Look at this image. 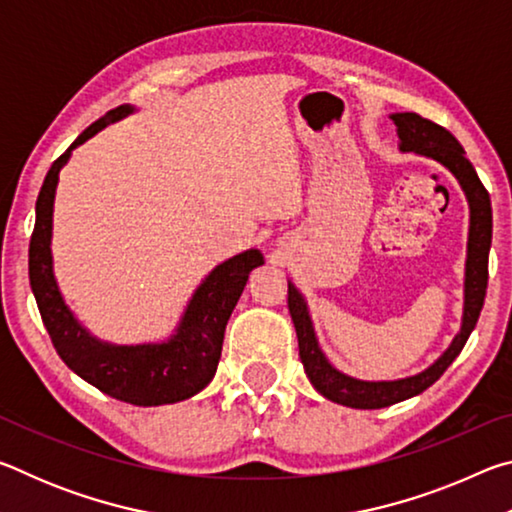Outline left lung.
I'll return each mask as SVG.
<instances>
[{
  "label": "left lung",
  "instance_id": "obj_1",
  "mask_svg": "<svg viewBox=\"0 0 512 512\" xmlns=\"http://www.w3.org/2000/svg\"><path fill=\"white\" fill-rule=\"evenodd\" d=\"M400 135V149L424 155L443 164L454 173L458 185L470 203V237H467V262H465V307L461 332L454 336L449 348L440 354L436 363L413 377L395 381H363L343 375L327 361L323 350L318 348V339L311 325V316L302 293L289 282V314L298 334L300 361L316 391L336 404L352 406V409H384V406L409 400L413 395L438 381L440 375L452 366V361L461 354L463 345L470 339L472 329L483 309L485 289H488V255L492 244V207L488 189L476 176L472 162L465 158L463 146L447 128L433 124L415 112H395L391 115Z\"/></svg>",
  "mask_w": 512,
  "mask_h": 512
}]
</instances>
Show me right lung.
Segmentation results:
<instances>
[{
    "label": "right lung",
    "instance_id": "obj_1",
    "mask_svg": "<svg viewBox=\"0 0 512 512\" xmlns=\"http://www.w3.org/2000/svg\"><path fill=\"white\" fill-rule=\"evenodd\" d=\"M133 106H119L76 137L74 144L51 164L36 203V228L29 244V280L42 323L51 336L58 357L88 384L115 400L135 406L173 404L210 384L221 359L228 318L244 291L253 268L264 264L259 250L230 257L205 277L189 300L176 334L164 343L115 345L94 339L60 296L51 264V216L58 173L76 146L112 121L131 115Z\"/></svg>",
    "mask_w": 512,
    "mask_h": 512
}]
</instances>
